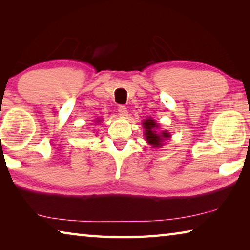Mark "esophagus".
I'll return each mask as SVG.
<instances>
[{
	"label": "esophagus",
	"mask_w": 250,
	"mask_h": 250,
	"mask_svg": "<svg viewBox=\"0 0 250 250\" xmlns=\"http://www.w3.org/2000/svg\"><path fill=\"white\" fill-rule=\"evenodd\" d=\"M118 112H119V115L121 117H125L128 115V110H126V107H125V105H119V107H118Z\"/></svg>",
	"instance_id": "1"
}]
</instances>
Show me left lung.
I'll list each match as a JSON object with an SVG mask.
<instances>
[{"mask_svg": "<svg viewBox=\"0 0 250 250\" xmlns=\"http://www.w3.org/2000/svg\"><path fill=\"white\" fill-rule=\"evenodd\" d=\"M143 128H145V138L146 142L151 145L152 147H161L163 146V141L167 138H171V135L167 131H158L159 125L152 119L143 120Z\"/></svg>", "mask_w": 250, "mask_h": 250, "instance_id": "obj_1", "label": "left lung"}]
</instances>
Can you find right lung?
Listing matches in <instances>:
<instances>
[{
	"label": "right lung",
	"instance_id": "right-lung-1",
	"mask_svg": "<svg viewBox=\"0 0 250 250\" xmlns=\"http://www.w3.org/2000/svg\"><path fill=\"white\" fill-rule=\"evenodd\" d=\"M96 122H100V120H99V119H97V120H96Z\"/></svg>",
	"mask_w": 250,
	"mask_h": 250
}]
</instances>
